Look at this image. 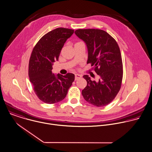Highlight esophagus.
<instances>
[{
  "label": "esophagus",
  "instance_id": "esophagus-1",
  "mask_svg": "<svg viewBox=\"0 0 152 152\" xmlns=\"http://www.w3.org/2000/svg\"><path fill=\"white\" fill-rule=\"evenodd\" d=\"M82 77V76L81 75H79V74H76L75 75V80H78L79 79H80V78H81Z\"/></svg>",
  "mask_w": 152,
  "mask_h": 152
}]
</instances>
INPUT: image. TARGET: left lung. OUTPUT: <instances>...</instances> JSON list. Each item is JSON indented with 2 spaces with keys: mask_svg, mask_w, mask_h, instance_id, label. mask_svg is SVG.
I'll use <instances>...</instances> for the list:
<instances>
[{
  "mask_svg": "<svg viewBox=\"0 0 152 152\" xmlns=\"http://www.w3.org/2000/svg\"><path fill=\"white\" fill-rule=\"evenodd\" d=\"M75 33L87 46V63H91L99 76L98 82L91 80L88 75L83 76L87 85L82 94L93 105L104 107L113 101L121 88L123 71L118 45L104 30L79 29Z\"/></svg>",
  "mask_w": 152,
  "mask_h": 152,
  "instance_id": "1",
  "label": "left lung"
}]
</instances>
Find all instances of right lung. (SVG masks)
Returning <instances> with one entry per match:
<instances>
[{
	"mask_svg": "<svg viewBox=\"0 0 152 152\" xmlns=\"http://www.w3.org/2000/svg\"><path fill=\"white\" fill-rule=\"evenodd\" d=\"M74 32L73 29L58 28L44 35L34 47L29 62V80L38 98L48 104L65 98L75 80V75L63 76L52 72L53 63L58 61L60 51Z\"/></svg>",
	"mask_w": 152,
	"mask_h": 152,
	"instance_id": "right-lung-1",
	"label": "right lung"
}]
</instances>
